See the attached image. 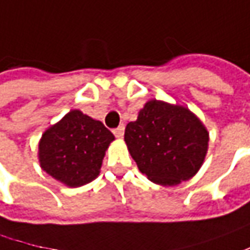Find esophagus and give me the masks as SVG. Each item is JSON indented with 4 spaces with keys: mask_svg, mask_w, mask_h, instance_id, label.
<instances>
[{
    "mask_svg": "<svg viewBox=\"0 0 250 250\" xmlns=\"http://www.w3.org/2000/svg\"><path fill=\"white\" fill-rule=\"evenodd\" d=\"M113 134L116 135L117 138H122V137L125 135V125H119L117 128H115V130H113Z\"/></svg>",
    "mask_w": 250,
    "mask_h": 250,
    "instance_id": "esophagus-1",
    "label": "esophagus"
}]
</instances>
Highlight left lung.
Returning <instances> with one entry per match:
<instances>
[{
  "label": "left lung",
  "mask_w": 250,
  "mask_h": 250,
  "mask_svg": "<svg viewBox=\"0 0 250 250\" xmlns=\"http://www.w3.org/2000/svg\"><path fill=\"white\" fill-rule=\"evenodd\" d=\"M125 141L142 174L155 184L174 187L202 167L209 131L187 106L151 99L125 125Z\"/></svg>",
  "instance_id": "1"
}]
</instances>
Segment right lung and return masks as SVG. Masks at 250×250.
<instances>
[{"mask_svg":"<svg viewBox=\"0 0 250 250\" xmlns=\"http://www.w3.org/2000/svg\"><path fill=\"white\" fill-rule=\"evenodd\" d=\"M112 141L115 135L102 122L73 109L41 135L40 166L66 187H82L99 176Z\"/></svg>","mask_w":250,"mask_h":250,"instance_id":"1","label":"right lung"}]
</instances>
